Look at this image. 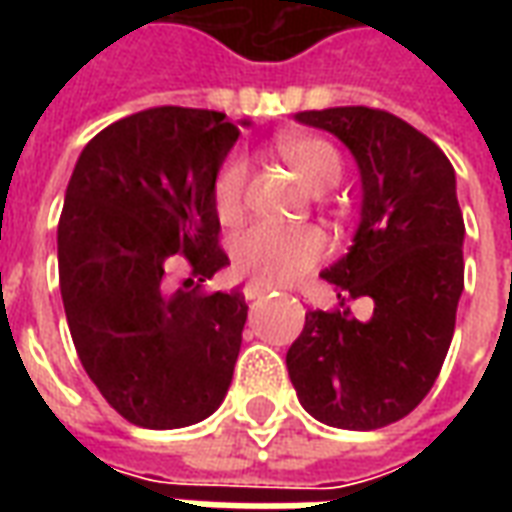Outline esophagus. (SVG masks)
Instances as JSON below:
<instances>
[{
	"label": "esophagus",
	"mask_w": 512,
	"mask_h": 512,
	"mask_svg": "<svg viewBox=\"0 0 512 512\" xmlns=\"http://www.w3.org/2000/svg\"><path fill=\"white\" fill-rule=\"evenodd\" d=\"M268 290H271L268 285H260V282H249V285L244 288V296H246V301H255V299H260V296H266Z\"/></svg>",
	"instance_id": "obj_1"
}]
</instances>
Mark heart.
Here are the masks:
<instances>
[{"mask_svg": "<svg viewBox=\"0 0 512 512\" xmlns=\"http://www.w3.org/2000/svg\"><path fill=\"white\" fill-rule=\"evenodd\" d=\"M279 156L288 161L296 178L312 191L334 189L343 175V161L329 142L315 136L279 139ZM246 161L227 158L213 180V205L222 222H235L244 205ZM326 252V235L318 227H274L252 224L235 235L233 266L238 274L260 285H279L312 268Z\"/></svg>", "mask_w": 512, "mask_h": 512, "instance_id": "b5f03b06", "label": "heart"}]
</instances>
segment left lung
Wrapping results in <instances>:
<instances>
[{"label": "left lung", "mask_w": 512, "mask_h": 512, "mask_svg": "<svg viewBox=\"0 0 512 512\" xmlns=\"http://www.w3.org/2000/svg\"><path fill=\"white\" fill-rule=\"evenodd\" d=\"M299 123L343 142L362 178L354 244L321 277L337 310H312L288 351V373L307 414L343 430H376L422 403L439 376L463 293V213L455 169L406 120L334 106ZM370 298L359 322L344 304Z\"/></svg>", "instance_id": "left-lung-1"}]
</instances>
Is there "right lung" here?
<instances>
[{
    "label": "right lung",
    "instance_id": "right-lung-1",
    "mask_svg": "<svg viewBox=\"0 0 512 512\" xmlns=\"http://www.w3.org/2000/svg\"><path fill=\"white\" fill-rule=\"evenodd\" d=\"M241 126L222 112L156 106L84 145L65 189L57 260L76 354L139 428H186L222 406L241 351V288L169 289L174 257L197 282L230 266L213 180Z\"/></svg>",
    "mask_w": 512,
    "mask_h": 512
}]
</instances>
